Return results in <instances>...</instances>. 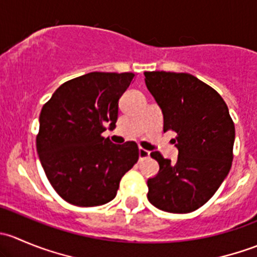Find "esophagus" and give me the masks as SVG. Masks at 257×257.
<instances>
[{
    "label": "esophagus",
    "mask_w": 257,
    "mask_h": 257,
    "mask_svg": "<svg viewBox=\"0 0 257 257\" xmlns=\"http://www.w3.org/2000/svg\"><path fill=\"white\" fill-rule=\"evenodd\" d=\"M149 154L150 153L148 152V150L143 149V148H139V158H141V159H145V158L149 157Z\"/></svg>",
    "instance_id": "1"
}]
</instances>
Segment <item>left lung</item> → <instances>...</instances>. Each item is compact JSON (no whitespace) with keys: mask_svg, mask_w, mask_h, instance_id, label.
<instances>
[{"mask_svg":"<svg viewBox=\"0 0 257 257\" xmlns=\"http://www.w3.org/2000/svg\"><path fill=\"white\" fill-rule=\"evenodd\" d=\"M145 84L164 115V132L173 139L177 162L159 152L150 157L159 173L148 179V200L159 210L186 214L216 193L232 164L235 125L221 95L189 73L145 72Z\"/></svg>","mask_w":257,"mask_h":257,"instance_id":"8db88e82","label":"left lung"}]
</instances>
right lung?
I'll list each match as a JSON object with an SVG mask.
<instances>
[{"label": "right lung", "instance_id": "add662e5", "mask_svg": "<svg viewBox=\"0 0 257 257\" xmlns=\"http://www.w3.org/2000/svg\"><path fill=\"white\" fill-rule=\"evenodd\" d=\"M134 73L90 72L63 83L42 107L36 144L46 177L76 206L113 200L120 179L139 159L136 142L113 144L102 136L115 128L118 103Z\"/></svg>", "mask_w": 257, "mask_h": 257}]
</instances>
